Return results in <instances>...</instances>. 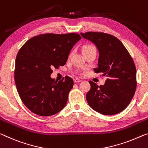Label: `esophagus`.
<instances>
[{"instance_id":"1","label":"esophagus","mask_w":148,"mask_h":148,"mask_svg":"<svg viewBox=\"0 0 148 148\" xmlns=\"http://www.w3.org/2000/svg\"><path fill=\"white\" fill-rule=\"evenodd\" d=\"M82 81V79H80L79 78H76L74 79V82L75 83H78V82H81Z\"/></svg>"}]
</instances>
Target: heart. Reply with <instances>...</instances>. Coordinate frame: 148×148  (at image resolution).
<instances>
[{
  "instance_id": "b5f03b06",
  "label": "heart",
  "mask_w": 148,
  "mask_h": 148,
  "mask_svg": "<svg viewBox=\"0 0 148 148\" xmlns=\"http://www.w3.org/2000/svg\"><path fill=\"white\" fill-rule=\"evenodd\" d=\"M92 49H95V47L93 45H84L83 47V53ZM70 55H71V54H70Z\"/></svg>"
}]
</instances>
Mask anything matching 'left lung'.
Returning <instances> with one entry per match:
<instances>
[{"label": "left lung", "instance_id": "1", "mask_svg": "<svg viewBox=\"0 0 148 148\" xmlns=\"http://www.w3.org/2000/svg\"><path fill=\"white\" fill-rule=\"evenodd\" d=\"M80 34L97 47L99 57L94 72L107 78L103 86L89 82L91 88L86 96L87 101L101 114L119 113L130 104L136 89V69L132 58L123 43L112 35L93 32Z\"/></svg>", "mask_w": 148, "mask_h": 148}]
</instances>
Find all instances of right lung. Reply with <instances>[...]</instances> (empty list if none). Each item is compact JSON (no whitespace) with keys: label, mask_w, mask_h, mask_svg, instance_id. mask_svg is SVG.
Here are the masks:
<instances>
[{"label":"right lung","mask_w":148,"mask_h":148,"mask_svg":"<svg viewBox=\"0 0 148 148\" xmlns=\"http://www.w3.org/2000/svg\"><path fill=\"white\" fill-rule=\"evenodd\" d=\"M78 34H45L32 37L16 56L14 79L20 99L37 115L48 116L65 107L74 81L69 76L57 82L53 68L66 62L70 51L81 39Z\"/></svg>","instance_id":"1"}]
</instances>
